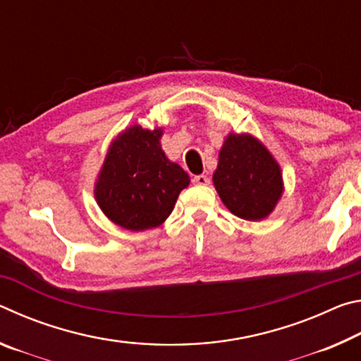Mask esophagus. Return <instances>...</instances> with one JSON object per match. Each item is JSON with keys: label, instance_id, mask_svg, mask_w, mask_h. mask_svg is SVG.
Segmentation results:
<instances>
[{"label": "esophagus", "instance_id": "obj_1", "mask_svg": "<svg viewBox=\"0 0 361 361\" xmlns=\"http://www.w3.org/2000/svg\"><path fill=\"white\" fill-rule=\"evenodd\" d=\"M192 183H194V185L205 186V185H209V183H210V178L207 175H197V176H194V178H192Z\"/></svg>", "mask_w": 361, "mask_h": 361}]
</instances>
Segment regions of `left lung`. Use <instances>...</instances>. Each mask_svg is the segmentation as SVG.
I'll return each instance as SVG.
<instances>
[{
  "mask_svg": "<svg viewBox=\"0 0 361 361\" xmlns=\"http://www.w3.org/2000/svg\"><path fill=\"white\" fill-rule=\"evenodd\" d=\"M213 185L231 213L248 221L269 216L282 197V170L258 138L229 133L219 149Z\"/></svg>",
  "mask_w": 361,
  "mask_h": 361,
  "instance_id": "left-lung-1",
  "label": "left lung"
}]
</instances>
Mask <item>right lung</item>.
Wrapping results in <instances>:
<instances>
[{"label": "right lung", "mask_w": 361, "mask_h": 361, "mask_svg": "<svg viewBox=\"0 0 361 361\" xmlns=\"http://www.w3.org/2000/svg\"><path fill=\"white\" fill-rule=\"evenodd\" d=\"M162 129L130 126L109 145L95 181V200L114 224L129 231L161 226L189 176L161 148Z\"/></svg>", "instance_id": "obj_1"}]
</instances>
